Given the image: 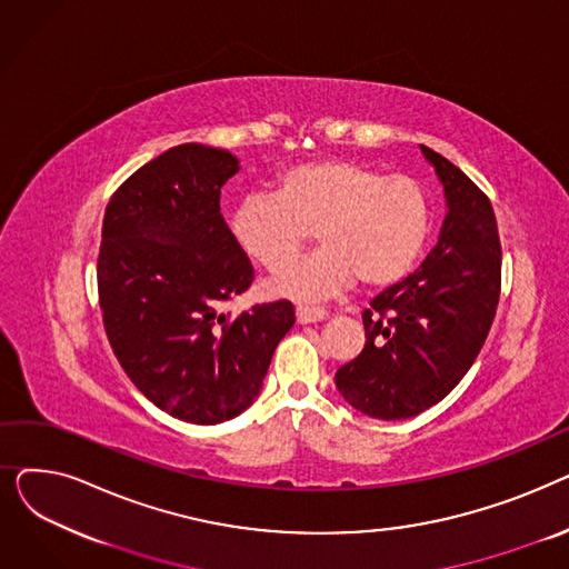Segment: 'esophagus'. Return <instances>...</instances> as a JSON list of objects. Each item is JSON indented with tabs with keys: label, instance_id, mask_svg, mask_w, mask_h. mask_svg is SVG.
Instances as JSON below:
<instances>
[{
	"label": "esophagus",
	"instance_id": "34e87169",
	"mask_svg": "<svg viewBox=\"0 0 569 569\" xmlns=\"http://www.w3.org/2000/svg\"><path fill=\"white\" fill-rule=\"evenodd\" d=\"M295 313H297V322H300V325L320 322L325 318V311L320 307H309V305H300L295 309Z\"/></svg>",
	"mask_w": 569,
	"mask_h": 569
}]
</instances>
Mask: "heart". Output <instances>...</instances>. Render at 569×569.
Returning <instances> with one entry per match:
<instances>
[{
  "instance_id": "1",
  "label": "heart",
  "mask_w": 569,
  "mask_h": 569,
  "mask_svg": "<svg viewBox=\"0 0 569 569\" xmlns=\"http://www.w3.org/2000/svg\"><path fill=\"white\" fill-rule=\"evenodd\" d=\"M232 234L262 267L283 269L311 239L313 256L269 281L290 300H322L355 279L369 288L403 279L429 234V200L406 174L357 161H311L288 168L274 193H251L237 202Z\"/></svg>"
}]
</instances>
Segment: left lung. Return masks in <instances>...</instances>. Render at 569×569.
I'll list each match as a JSON object with an SVG mask.
<instances>
[{"mask_svg": "<svg viewBox=\"0 0 569 569\" xmlns=\"http://www.w3.org/2000/svg\"><path fill=\"white\" fill-rule=\"evenodd\" d=\"M440 177L447 217L422 267L376 295L367 343L335 380L376 420H406L450 395L480 355L500 297V237L491 200L452 161L422 144Z\"/></svg>", "mask_w": 569, "mask_h": 569, "instance_id": "left-lung-1", "label": "left lung"}]
</instances>
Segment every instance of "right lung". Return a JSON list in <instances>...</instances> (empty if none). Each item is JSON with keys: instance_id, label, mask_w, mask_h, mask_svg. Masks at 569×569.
I'll return each mask as SVG.
<instances>
[{"instance_id": "obj_1", "label": "right lung", "mask_w": 569, "mask_h": 569, "mask_svg": "<svg viewBox=\"0 0 569 569\" xmlns=\"http://www.w3.org/2000/svg\"><path fill=\"white\" fill-rule=\"evenodd\" d=\"M237 170L226 149L177 144L138 168L103 217L97 281L112 352L149 401L191 425L247 410L295 325L288 300L221 313L253 281L219 204Z\"/></svg>"}]
</instances>
